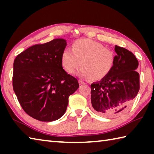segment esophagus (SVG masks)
<instances>
[{
    "instance_id": "34e87169",
    "label": "esophagus",
    "mask_w": 154,
    "mask_h": 154,
    "mask_svg": "<svg viewBox=\"0 0 154 154\" xmlns=\"http://www.w3.org/2000/svg\"><path fill=\"white\" fill-rule=\"evenodd\" d=\"M79 83L81 85H83V84H84V82H83L82 81H81V80H79Z\"/></svg>"
}]
</instances>
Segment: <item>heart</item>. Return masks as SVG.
<instances>
[{"instance_id":"b5f03b06","label":"heart","mask_w":154,"mask_h":154,"mask_svg":"<svg viewBox=\"0 0 154 154\" xmlns=\"http://www.w3.org/2000/svg\"><path fill=\"white\" fill-rule=\"evenodd\" d=\"M65 71L72 73L80 64L79 75L85 79L101 80L110 73L114 64L113 51L104 48L100 43L83 38L72 43V50L65 49L61 56Z\"/></svg>"}]
</instances>
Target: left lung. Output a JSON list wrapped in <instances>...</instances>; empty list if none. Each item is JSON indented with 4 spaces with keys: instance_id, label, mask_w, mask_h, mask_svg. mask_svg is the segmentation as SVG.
Segmentation results:
<instances>
[{
    "instance_id": "left-lung-1",
    "label": "left lung",
    "mask_w": 154,
    "mask_h": 154,
    "mask_svg": "<svg viewBox=\"0 0 154 154\" xmlns=\"http://www.w3.org/2000/svg\"><path fill=\"white\" fill-rule=\"evenodd\" d=\"M117 55L107 76L91 84V103L96 113L114 118L126 111L139 92V62L133 54L115 46Z\"/></svg>"
}]
</instances>
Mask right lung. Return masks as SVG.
<instances>
[{"label": "right lung", "instance_id": "obj_1", "mask_svg": "<svg viewBox=\"0 0 154 154\" xmlns=\"http://www.w3.org/2000/svg\"><path fill=\"white\" fill-rule=\"evenodd\" d=\"M66 46V40L56 38L30 47L14 60V92L24 111L37 120L60 118L69 96L79 86L76 78L62 68L61 56Z\"/></svg>", "mask_w": 154, "mask_h": 154}]
</instances>
